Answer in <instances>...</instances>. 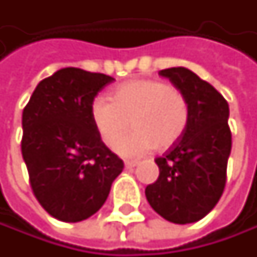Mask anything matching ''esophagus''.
Segmentation results:
<instances>
[{
	"mask_svg": "<svg viewBox=\"0 0 257 257\" xmlns=\"http://www.w3.org/2000/svg\"><path fill=\"white\" fill-rule=\"evenodd\" d=\"M124 166H125V169L133 170L136 166H139V162H137V160H125V162H124Z\"/></svg>",
	"mask_w": 257,
	"mask_h": 257,
	"instance_id": "obj_1",
	"label": "esophagus"
}]
</instances>
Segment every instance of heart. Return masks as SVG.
Returning <instances> with one entry per match:
<instances>
[{"label":"heart","mask_w":257,"mask_h":257,"mask_svg":"<svg viewBox=\"0 0 257 257\" xmlns=\"http://www.w3.org/2000/svg\"><path fill=\"white\" fill-rule=\"evenodd\" d=\"M113 101L95 97L91 120L101 140L108 147L118 143L130 125L136 130L117 146V152L137 157L176 144L187 128L190 118L184 94L157 80H134L115 87Z\"/></svg>","instance_id":"heart-1"}]
</instances>
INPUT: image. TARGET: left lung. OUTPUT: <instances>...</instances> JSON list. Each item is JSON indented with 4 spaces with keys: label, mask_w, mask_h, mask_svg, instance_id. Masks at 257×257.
Wrapping results in <instances>:
<instances>
[{
    "label": "left lung",
    "mask_w": 257,
    "mask_h": 257,
    "mask_svg": "<svg viewBox=\"0 0 257 257\" xmlns=\"http://www.w3.org/2000/svg\"><path fill=\"white\" fill-rule=\"evenodd\" d=\"M159 74L184 94L190 118L182 139L154 160L160 174L146 187V197L169 222H199L217 204L226 186L232 150L229 104L212 84L184 67Z\"/></svg>",
    "instance_id": "left-lung-1"
}]
</instances>
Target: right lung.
I'll list each match as a JSON object with an SVG mask.
<instances>
[{"label": "right lung", "instance_id": "add662e5", "mask_svg": "<svg viewBox=\"0 0 257 257\" xmlns=\"http://www.w3.org/2000/svg\"><path fill=\"white\" fill-rule=\"evenodd\" d=\"M114 78L67 67L40 81L23 111L21 152L30 184L44 210L81 222L108 197L123 160L103 143L91 103Z\"/></svg>", "mask_w": 257, "mask_h": 257}]
</instances>
